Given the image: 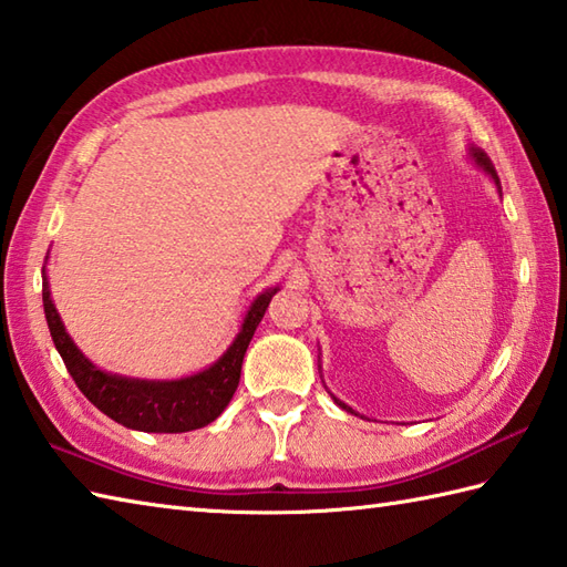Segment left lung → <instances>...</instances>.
Returning a JSON list of instances; mask_svg holds the SVG:
<instances>
[{"label": "left lung", "instance_id": "obj_1", "mask_svg": "<svg viewBox=\"0 0 567 567\" xmlns=\"http://www.w3.org/2000/svg\"><path fill=\"white\" fill-rule=\"evenodd\" d=\"M470 159L476 164V166H480V169L482 172H486V174H489L492 176V179H494V184H496V188H498V194H502V184H498V176H496V169H494V164H492V159L489 157H486V154L480 150V147H470ZM331 398H334V395H331ZM334 403L337 405H341L343 410H349V413H353V410L347 405V403H341L339 401V398H334ZM353 415H357V413H353Z\"/></svg>", "mask_w": 567, "mask_h": 567}]
</instances>
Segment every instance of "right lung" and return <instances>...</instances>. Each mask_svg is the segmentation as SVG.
Instances as JSON below:
<instances>
[{
    "label": "right lung",
    "instance_id": "obj_1",
    "mask_svg": "<svg viewBox=\"0 0 567 567\" xmlns=\"http://www.w3.org/2000/svg\"><path fill=\"white\" fill-rule=\"evenodd\" d=\"M275 292L277 287L255 297L246 319H243L238 337L233 339L228 351L214 365L176 381H142L127 379V375L107 373L83 357V351L75 347L69 331L63 327L59 312H55L47 280V265H43L41 290L43 315H47L49 321L51 339L61 353L65 369L73 375L75 385L81 388V393L100 410V413L113 417L120 425L142 432L198 430L214 423V420L224 413L238 388L240 365L243 357H246L248 343Z\"/></svg>",
    "mask_w": 567,
    "mask_h": 567
}]
</instances>
